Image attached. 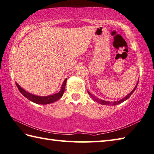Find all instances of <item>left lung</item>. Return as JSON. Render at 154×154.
<instances>
[{
  "instance_id": "obj_1",
  "label": "left lung",
  "mask_w": 154,
  "mask_h": 154,
  "mask_svg": "<svg viewBox=\"0 0 154 154\" xmlns=\"http://www.w3.org/2000/svg\"><path fill=\"white\" fill-rule=\"evenodd\" d=\"M138 82H139V80H138ZM137 84L138 83H137V85H136V86H135V88L133 89V91L131 92H130L129 94H128L127 96H125V97L123 98H122V99H121L119 100H117V101H114V102H110V101H106V100H102V99H100V98H97L96 97H94V96L92 95L91 93H90L88 91V93L92 98V99H93L94 100L97 101V103H100L101 104H103V105H112V106L117 105V104H119L121 103H122L123 102H124L125 100H126L128 99L130 96H131L133 93V92L135 91V89H136V88H137Z\"/></svg>"
}]
</instances>
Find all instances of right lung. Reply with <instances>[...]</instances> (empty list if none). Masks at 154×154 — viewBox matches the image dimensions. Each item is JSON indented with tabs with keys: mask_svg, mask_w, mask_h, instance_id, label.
Masks as SVG:
<instances>
[{
	"mask_svg": "<svg viewBox=\"0 0 154 154\" xmlns=\"http://www.w3.org/2000/svg\"><path fill=\"white\" fill-rule=\"evenodd\" d=\"M66 81H67V78H66L64 81H63L62 87H61V90L58 92H57V93L49 95V96H45V97L37 96V95L29 93V92L25 91L24 89H23L21 87L18 85V83L17 82H16V85L17 86V88H18L19 91H20V92H21V93L25 97L27 98V99L36 104H50V103H53L54 102H56V101L60 99V98H62V97L63 94V92H64V91H65Z\"/></svg>",
	"mask_w": 154,
	"mask_h": 154,
	"instance_id": "right-lung-1",
	"label": "right lung"
}]
</instances>
